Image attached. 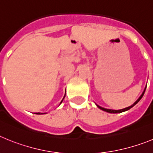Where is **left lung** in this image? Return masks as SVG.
<instances>
[{
	"label": "left lung",
	"instance_id": "left-lung-1",
	"mask_svg": "<svg viewBox=\"0 0 153 153\" xmlns=\"http://www.w3.org/2000/svg\"><path fill=\"white\" fill-rule=\"evenodd\" d=\"M146 88H145V90H144V91L143 92V93H142V95L140 96V98L138 99L137 100H136V102H134V103L132 104V105H131L130 106H129V107L124 108V109H119V110H115V109H105V108L101 107V106H99V105H97V106H98V107L100 108V109H102V110H103V111L107 112V113H123V112H125V111H126V110H129V109H131V108H132V107H133V106H134L135 105H136V104L137 103V102H139V101H140V100H141L142 97H143V95H144V93H145V91H146Z\"/></svg>",
	"mask_w": 153,
	"mask_h": 153
}]
</instances>
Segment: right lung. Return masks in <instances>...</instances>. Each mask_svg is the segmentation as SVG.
Returning a JSON list of instances; mask_svg holds the SVG:
<instances>
[{
  "label": "right lung",
  "mask_w": 153,
  "mask_h": 153,
  "mask_svg": "<svg viewBox=\"0 0 153 153\" xmlns=\"http://www.w3.org/2000/svg\"><path fill=\"white\" fill-rule=\"evenodd\" d=\"M64 97H65V96H64ZM64 97H63V99H64ZM63 100H62V101H61V102H60V103H61V102H63ZM36 114H43V113H36Z\"/></svg>",
  "instance_id": "1"
}]
</instances>
